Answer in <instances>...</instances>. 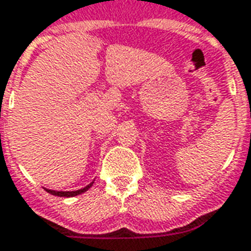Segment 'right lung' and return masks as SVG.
Instances as JSON below:
<instances>
[{
    "label": "right lung",
    "mask_w": 251,
    "mask_h": 251,
    "mask_svg": "<svg viewBox=\"0 0 251 251\" xmlns=\"http://www.w3.org/2000/svg\"><path fill=\"white\" fill-rule=\"evenodd\" d=\"M94 181H92L89 185H86L82 189H78V191H69V192H63V191H51V189H46V191L49 192L50 195H54V196H59V197H74L78 196V195H81L83 192H86L90 188V186L93 185Z\"/></svg>",
    "instance_id": "add662e5"
}]
</instances>
